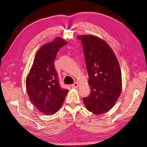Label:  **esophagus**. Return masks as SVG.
I'll list each match as a JSON object with an SVG mask.
<instances>
[{
    "label": "esophagus",
    "instance_id": "esophagus-1",
    "mask_svg": "<svg viewBox=\"0 0 147 147\" xmlns=\"http://www.w3.org/2000/svg\"><path fill=\"white\" fill-rule=\"evenodd\" d=\"M78 86H79V84H78V83H77V82H75V83H74L72 85V88H78Z\"/></svg>",
    "mask_w": 147,
    "mask_h": 147
}]
</instances>
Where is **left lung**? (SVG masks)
<instances>
[{
  "mask_svg": "<svg viewBox=\"0 0 147 147\" xmlns=\"http://www.w3.org/2000/svg\"><path fill=\"white\" fill-rule=\"evenodd\" d=\"M82 42L91 93L83 97L85 107L93 114L112 109L121 92V72L112 49L104 40L93 35H78Z\"/></svg>",
  "mask_w": 147,
  "mask_h": 147,
  "instance_id": "left-lung-1",
  "label": "left lung"
}]
</instances>
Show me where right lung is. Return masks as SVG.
<instances>
[{"mask_svg": "<svg viewBox=\"0 0 147 147\" xmlns=\"http://www.w3.org/2000/svg\"><path fill=\"white\" fill-rule=\"evenodd\" d=\"M67 43L59 37L42 46L26 78V91L30 101L47 115L55 114L59 110L69 91L61 87L54 65L57 52Z\"/></svg>", "mask_w": 147, "mask_h": 147, "instance_id": "add662e5", "label": "right lung"}]
</instances>
